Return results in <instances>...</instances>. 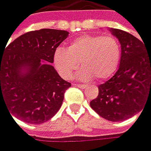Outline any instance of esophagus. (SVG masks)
<instances>
[{
  "mask_svg": "<svg viewBox=\"0 0 151 151\" xmlns=\"http://www.w3.org/2000/svg\"><path fill=\"white\" fill-rule=\"evenodd\" d=\"M74 85L76 86V87H78V88H84L86 87V85H84V84H74Z\"/></svg>",
  "mask_w": 151,
  "mask_h": 151,
  "instance_id": "obj_1",
  "label": "esophagus"
}]
</instances>
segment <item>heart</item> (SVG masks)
Instances as JSON below:
<instances>
[{"label": "heart", "instance_id": "1", "mask_svg": "<svg viewBox=\"0 0 151 151\" xmlns=\"http://www.w3.org/2000/svg\"><path fill=\"white\" fill-rule=\"evenodd\" d=\"M122 58L118 39L112 35L85 34L72 41L65 49L58 48L54 53V65L60 75L69 79L78 69L77 78L90 80L107 79L117 71Z\"/></svg>", "mask_w": 151, "mask_h": 151}]
</instances>
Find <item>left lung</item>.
I'll return each instance as SVG.
<instances>
[{"instance_id":"obj_1","label":"left lung","mask_w":151,"mask_h":151,"mask_svg":"<svg viewBox=\"0 0 151 151\" xmlns=\"http://www.w3.org/2000/svg\"><path fill=\"white\" fill-rule=\"evenodd\" d=\"M122 47L116 74L99 86L98 96L90 103L99 116L110 122H122L140 112L151 99V52L144 42L131 33L110 29Z\"/></svg>"}]
</instances>
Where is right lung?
<instances>
[{
	"label": "right lung",
	"instance_id": "1",
	"mask_svg": "<svg viewBox=\"0 0 151 151\" xmlns=\"http://www.w3.org/2000/svg\"><path fill=\"white\" fill-rule=\"evenodd\" d=\"M68 33L54 29L29 32L0 53V106L4 103L18 119L41 124L60 108L71 83L61 78L51 63Z\"/></svg>",
	"mask_w": 151,
	"mask_h": 151
}]
</instances>
